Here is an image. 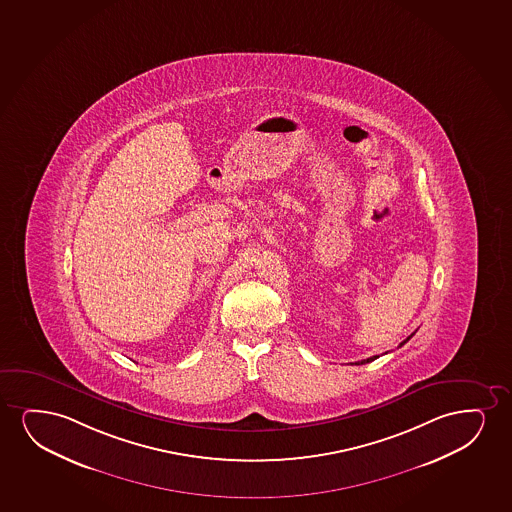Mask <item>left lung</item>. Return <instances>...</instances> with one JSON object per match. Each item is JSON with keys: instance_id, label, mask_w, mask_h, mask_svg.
I'll return each mask as SVG.
<instances>
[{"instance_id": "8db88e82", "label": "left lung", "mask_w": 512, "mask_h": 512, "mask_svg": "<svg viewBox=\"0 0 512 512\" xmlns=\"http://www.w3.org/2000/svg\"><path fill=\"white\" fill-rule=\"evenodd\" d=\"M412 335H413V333H412ZM412 335H410V337H408V339L403 340V342H401V344H399V347L405 346L406 342H408V340L412 339ZM377 358H379V356H372V358L361 359V361H358V363H351V365H365V363H370V361H373V359H377Z\"/></svg>"}]
</instances>
